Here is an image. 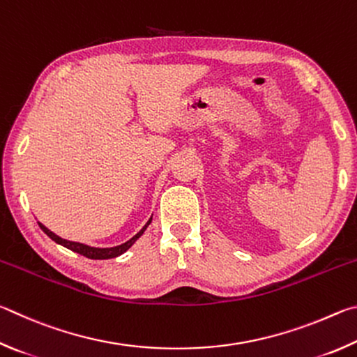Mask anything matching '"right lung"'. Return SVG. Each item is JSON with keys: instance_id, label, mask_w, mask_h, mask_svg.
Wrapping results in <instances>:
<instances>
[{"instance_id": "1", "label": "right lung", "mask_w": 357, "mask_h": 357, "mask_svg": "<svg viewBox=\"0 0 357 357\" xmlns=\"http://www.w3.org/2000/svg\"><path fill=\"white\" fill-rule=\"evenodd\" d=\"M150 221L152 220H149V222L146 224V226H144L139 232H137L133 238H130L127 243H123V245H121V246H114V248H91V246H86V245H83V243H77V241H68V240H64V238H61V236H58L56 234H53L52 230H48L45 226H43V224H40L39 222V226H40V229L43 230V232H45L50 238H52L53 241H56V243H59V245H62L64 248H67V249H70V251H73V252H78V254H81V255H84V257H87V259H93V260H105V259H114V257H117V255H121V254H123L125 251H127L128 248H131V245H133V243L139 238V236L144 234V230L147 229V226L150 224Z\"/></svg>"}]
</instances>
